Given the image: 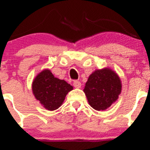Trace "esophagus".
<instances>
[{"label": "esophagus", "mask_w": 150, "mask_h": 150, "mask_svg": "<svg viewBox=\"0 0 150 150\" xmlns=\"http://www.w3.org/2000/svg\"><path fill=\"white\" fill-rule=\"evenodd\" d=\"M73 85H74V86L76 87V88H80L82 86L81 83L79 81H77V80H75V81L74 82V83H73Z\"/></svg>", "instance_id": "34e87169"}]
</instances>
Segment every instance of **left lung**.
<instances>
[{
    "mask_svg": "<svg viewBox=\"0 0 150 150\" xmlns=\"http://www.w3.org/2000/svg\"><path fill=\"white\" fill-rule=\"evenodd\" d=\"M121 89V81L117 74L110 69L104 68L90 75L83 91L91 107L104 110L117 100Z\"/></svg>",
    "mask_w": 150,
    "mask_h": 150,
    "instance_id": "obj_1",
    "label": "left lung"
}]
</instances>
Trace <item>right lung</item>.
Returning a JSON list of instances; mask_svg holds the SVG:
<instances>
[{
    "instance_id": "add662e5",
    "label": "right lung",
    "mask_w": 150,
    "mask_h": 150,
    "mask_svg": "<svg viewBox=\"0 0 150 150\" xmlns=\"http://www.w3.org/2000/svg\"><path fill=\"white\" fill-rule=\"evenodd\" d=\"M73 86L63 79L55 77L50 70H44L36 76L32 84L34 96L48 110L58 109Z\"/></svg>"
}]
</instances>
